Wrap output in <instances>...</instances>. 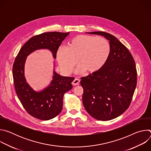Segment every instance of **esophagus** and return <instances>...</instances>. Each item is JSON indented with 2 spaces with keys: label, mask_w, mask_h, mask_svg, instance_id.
Returning a JSON list of instances; mask_svg holds the SVG:
<instances>
[{
  "label": "esophagus",
  "mask_w": 151,
  "mask_h": 151,
  "mask_svg": "<svg viewBox=\"0 0 151 151\" xmlns=\"http://www.w3.org/2000/svg\"><path fill=\"white\" fill-rule=\"evenodd\" d=\"M79 82H80V80H79L78 78H76L73 81L72 84H73V85H78L79 84Z\"/></svg>",
  "instance_id": "obj_1"
}]
</instances>
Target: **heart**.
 Instances as JSON below:
<instances>
[{
	"mask_svg": "<svg viewBox=\"0 0 151 151\" xmlns=\"http://www.w3.org/2000/svg\"><path fill=\"white\" fill-rule=\"evenodd\" d=\"M111 53L109 42L101 37L78 35L72 38L68 46H61L57 59L61 70L69 74L78 61L80 66L78 72L86 70L94 73L100 70L108 60Z\"/></svg>",
	"mask_w": 151,
	"mask_h": 151,
	"instance_id": "heart-1",
	"label": "heart"
}]
</instances>
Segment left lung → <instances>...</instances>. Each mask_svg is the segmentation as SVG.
<instances>
[{"label":"left lung","instance_id":"1","mask_svg":"<svg viewBox=\"0 0 151 151\" xmlns=\"http://www.w3.org/2000/svg\"><path fill=\"white\" fill-rule=\"evenodd\" d=\"M109 40L111 53L99 70L81 78L82 102L87 112L100 121H109L122 114L130 106L137 85L134 58L116 37L104 32H90Z\"/></svg>","mask_w":151,"mask_h":151}]
</instances>
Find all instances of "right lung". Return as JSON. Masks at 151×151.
<instances>
[{"mask_svg": "<svg viewBox=\"0 0 151 151\" xmlns=\"http://www.w3.org/2000/svg\"><path fill=\"white\" fill-rule=\"evenodd\" d=\"M69 34L58 32H45L31 37L21 47L15 57L12 75L17 96L27 112L41 120H49L61 111L64 94L72 88L74 77L62 76L54 71L53 79L47 88L40 92L35 91L26 82L24 64L27 56L36 50L48 49L56 58L62 42Z\"/></svg>", "mask_w": 151, "mask_h": 151, "instance_id": "add662e5", "label": "right lung"}]
</instances>
